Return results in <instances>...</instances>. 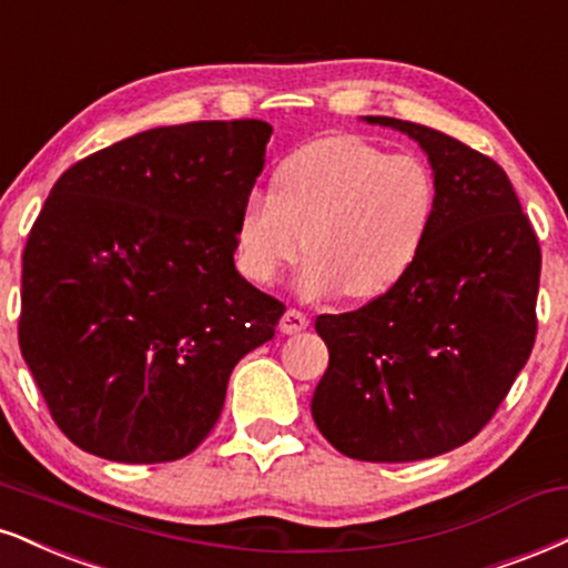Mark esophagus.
<instances>
[{
  "mask_svg": "<svg viewBox=\"0 0 568 568\" xmlns=\"http://www.w3.org/2000/svg\"><path fill=\"white\" fill-rule=\"evenodd\" d=\"M306 325H310V320H306V314L298 312V310H288L283 314V317H280V333H285V336L302 333Z\"/></svg>",
  "mask_w": 568,
  "mask_h": 568,
  "instance_id": "esophagus-1",
  "label": "esophagus"
}]
</instances>
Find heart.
Listing matches in <instances>:
<instances>
[{
	"label": "heart",
	"instance_id": "b5f03b06",
	"mask_svg": "<svg viewBox=\"0 0 568 568\" xmlns=\"http://www.w3.org/2000/svg\"><path fill=\"white\" fill-rule=\"evenodd\" d=\"M436 214V182L418 155L336 134L293 150L272 193H251L235 224L237 266L270 285L302 256L298 291H344L367 302L394 288L420 256Z\"/></svg>",
	"mask_w": 568,
	"mask_h": 568
}]
</instances>
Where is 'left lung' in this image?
I'll return each mask as SVG.
<instances>
[{
    "label": "left lung",
    "mask_w": 568,
    "mask_h": 568,
    "mask_svg": "<svg viewBox=\"0 0 568 568\" xmlns=\"http://www.w3.org/2000/svg\"><path fill=\"white\" fill-rule=\"evenodd\" d=\"M365 121L418 142L436 214L394 288L357 312L317 317L331 362L312 418L354 460H426L474 439L529 359L542 254L495 161L436 129Z\"/></svg>",
    "instance_id": "obj_1"
}]
</instances>
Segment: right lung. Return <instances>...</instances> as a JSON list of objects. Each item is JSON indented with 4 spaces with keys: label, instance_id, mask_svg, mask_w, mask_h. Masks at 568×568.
Here are the masks:
<instances>
[{
    "label": "right lung",
    "instance_id": "obj_1",
    "mask_svg": "<svg viewBox=\"0 0 568 568\" xmlns=\"http://www.w3.org/2000/svg\"><path fill=\"white\" fill-rule=\"evenodd\" d=\"M270 134L256 119L148 129L54 182L23 251L18 341L84 453L190 455L232 367L275 336L285 306L232 258Z\"/></svg>",
    "mask_w": 568,
    "mask_h": 568
}]
</instances>
